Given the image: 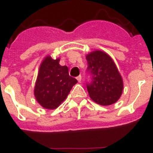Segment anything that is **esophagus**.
I'll return each instance as SVG.
<instances>
[{"label": "esophagus", "instance_id": "34e87169", "mask_svg": "<svg viewBox=\"0 0 153 153\" xmlns=\"http://www.w3.org/2000/svg\"><path fill=\"white\" fill-rule=\"evenodd\" d=\"M76 79H77V80H78V82H81V80H82V76H81V75H79V76L77 77Z\"/></svg>", "mask_w": 153, "mask_h": 153}]
</instances>
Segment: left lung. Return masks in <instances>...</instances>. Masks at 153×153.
<instances>
[{"label":"left lung","instance_id":"left-lung-1","mask_svg":"<svg viewBox=\"0 0 153 153\" xmlns=\"http://www.w3.org/2000/svg\"><path fill=\"white\" fill-rule=\"evenodd\" d=\"M92 81L87 84L91 98L101 105L115 103L123 91V79L115 62L107 53L95 50L86 56Z\"/></svg>","mask_w":153,"mask_h":153}]
</instances>
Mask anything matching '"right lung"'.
<instances>
[{"label":"right lung","mask_w":153,"mask_h":153,"mask_svg":"<svg viewBox=\"0 0 153 153\" xmlns=\"http://www.w3.org/2000/svg\"><path fill=\"white\" fill-rule=\"evenodd\" d=\"M60 59L47 55L39 66L34 87V95L43 108L55 109L67 98L78 82L68 73L67 66L59 64Z\"/></svg>","instance_id":"obj_1"}]
</instances>
